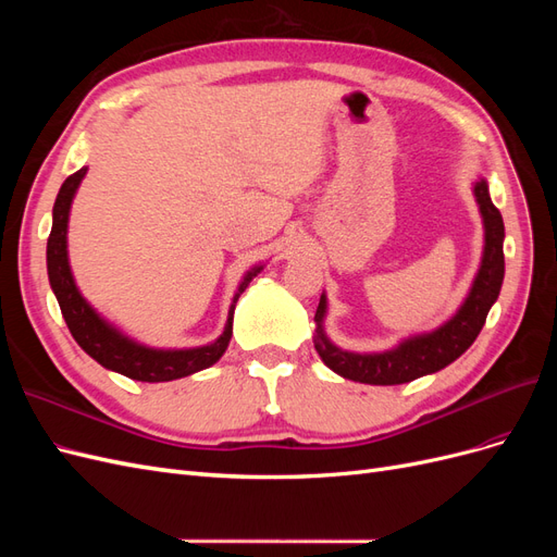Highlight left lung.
Instances as JSON below:
<instances>
[{
  "label": "left lung",
  "instance_id": "8db88e82",
  "mask_svg": "<svg viewBox=\"0 0 557 557\" xmlns=\"http://www.w3.org/2000/svg\"><path fill=\"white\" fill-rule=\"evenodd\" d=\"M476 207L483 221L481 264L469 285L462 305L440 327L409 334L385 350H346L336 346L325 330L327 295L323 290L315 309L313 346L334 374L369 385H399L420 376L440 372L476 342L487 311L497 301L504 281V221L487 190V178L479 176L471 183Z\"/></svg>",
  "mask_w": 557,
  "mask_h": 557
}]
</instances>
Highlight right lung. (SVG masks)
<instances>
[{
	"label": "right lung",
	"instance_id": "1",
	"mask_svg": "<svg viewBox=\"0 0 557 557\" xmlns=\"http://www.w3.org/2000/svg\"><path fill=\"white\" fill-rule=\"evenodd\" d=\"M86 174H88V166H81L76 174H72L62 183V188L55 197L53 227H50V237L46 246V267H48L50 288H53V295L64 315V323L70 327L76 344L86 350L95 362L109 369V372L123 374L127 379L144 381V383L176 381L215 364L223 358V352L227 350L232 339L234 307H237V301L242 293L248 288V283L262 272L264 264L262 262L252 264L242 276L237 293L232 297L223 334L218 336L215 342L205 346H193V348H156V346L137 342L134 336L125 334L121 327H115L111 320H107L86 297H83L72 272L70 248H66V232H70V213H72L74 197Z\"/></svg>",
	"mask_w": 557,
	"mask_h": 557
}]
</instances>
